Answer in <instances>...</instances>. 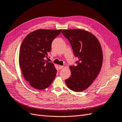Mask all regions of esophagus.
I'll return each mask as SVG.
<instances>
[{"label":"esophagus","instance_id":"1","mask_svg":"<svg viewBox=\"0 0 122 122\" xmlns=\"http://www.w3.org/2000/svg\"><path fill=\"white\" fill-rule=\"evenodd\" d=\"M58 68H59V69H62V68H64V66H59Z\"/></svg>","mask_w":122,"mask_h":122}]
</instances>
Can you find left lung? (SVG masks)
I'll return each mask as SVG.
<instances>
[{"label":"left lung","mask_w":122,"mask_h":122,"mask_svg":"<svg viewBox=\"0 0 122 122\" xmlns=\"http://www.w3.org/2000/svg\"><path fill=\"white\" fill-rule=\"evenodd\" d=\"M61 33L78 58L76 66H70L71 74L65 80L66 83L73 91H84L93 83L101 69L103 53L100 44L94 35L83 29H64Z\"/></svg>","instance_id":"obj_1"}]
</instances>
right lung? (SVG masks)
I'll return each instance as SVG.
<instances>
[{
	"mask_svg": "<svg viewBox=\"0 0 122 122\" xmlns=\"http://www.w3.org/2000/svg\"><path fill=\"white\" fill-rule=\"evenodd\" d=\"M62 29H38L26 36L21 44L19 65L25 80L37 90L49 87L56 75L52 62L45 59L48 56L53 40Z\"/></svg>",
	"mask_w": 122,
	"mask_h": 122,
	"instance_id": "right-lung-1",
	"label": "right lung"
}]
</instances>
